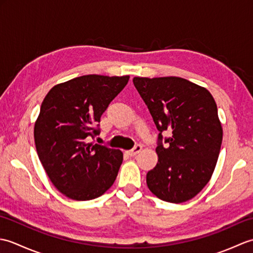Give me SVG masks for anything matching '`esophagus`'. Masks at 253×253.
Segmentation results:
<instances>
[{"mask_svg":"<svg viewBox=\"0 0 253 253\" xmlns=\"http://www.w3.org/2000/svg\"><path fill=\"white\" fill-rule=\"evenodd\" d=\"M142 150V146L141 144H136L135 147H133L131 150H129V151H127L128 155H130V157H135V155H137L139 152H140Z\"/></svg>","mask_w":253,"mask_h":253,"instance_id":"esophagus-1","label":"esophagus"}]
</instances>
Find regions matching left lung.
Instances as JSON below:
<instances>
[{
  "label": "left lung",
  "instance_id": "obj_1",
  "mask_svg": "<svg viewBox=\"0 0 253 253\" xmlns=\"http://www.w3.org/2000/svg\"><path fill=\"white\" fill-rule=\"evenodd\" d=\"M133 84L160 131L158 164L147 174L150 191L170 203L190 200L215 169L223 129L209 91L179 77H135ZM170 136L165 138L162 132Z\"/></svg>",
  "mask_w": 253,
  "mask_h": 253
}]
</instances>
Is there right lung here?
I'll return each instance as SVG.
<instances>
[{"mask_svg": "<svg viewBox=\"0 0 253 253\" xmlns=\"http://www.w3.org/2000/svg\"><path fill=\"white\" fill-rule=\"evenodd\" d=\"M129 76L84 75L54 85L35 124L38 157L56 189L77 201L92 200L114 184L121 150L88 142L99 135L102 114Z\"/></svg>", "mask_w": 253, "mask_h": 253, "instance_id": "obj_1", "label": "right lung"}]
</instances>
